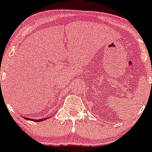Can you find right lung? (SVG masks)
<instances>
[{"label":"right lung","mask_w":152,"mask_h":152,"mask_svg":"<svg viewBox=\"0 0 152 152\" xmlns=\"http://www.w3.org/2000/svg\"><path fill=\"white\" fill-rule=\"evenodd\" d=\"M26 119H27V120H30V121H36V122H38V121H42L45 120V119L48 118H45L43 119H39V120H35V119H31V118H25Z\"/></svg>","instance_id":"add662e5"}]
</instances>
